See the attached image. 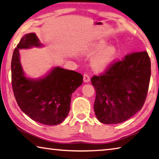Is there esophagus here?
<instances>
[{"mask_svg":"<svg viewBox=\"0 0 159 159\" xmlns=\"http://www.w3.org/2000/svg\"><path fill=\"white\" fill-rule=\"evenodd\" d=\"M83 80H84V82H89L90 81V77L87 73H84L83 75Z\"/></svg>","mask_w":159,"mask_h":159,"instance_id":"esophagus-1","label":"esophagus"}]
</instances>
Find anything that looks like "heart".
I'll return each mask as SVG.
<instances>
[{
	"label": "heart",
	"instance_id": "b5f03b06",
	"mask_svg": "<svg viewBox=\"0 0 159 159\" xmlns=\"http://www.w3.org/2000/svg\"><path fill=\"white\" fill-rule=\"evenodd\" d=\"M98 54L92 63L93 69L96 71L102 72L111 66L116 58V50L114 47H108L105 42L97 43L88 52L89 56Z\"/></svg>",
	"mask_w": 159,
	"mask_h": 159
}]
</instances>
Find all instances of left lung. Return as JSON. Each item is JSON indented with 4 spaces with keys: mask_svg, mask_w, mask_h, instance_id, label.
<instances>
[{
    "mask_svg": "<svg viewBox=\"0 0 159 159\" xmlns=\"http://www.w3.org/2000/svg\"><path fill=\"white\" fill-rule=\"evenodd\" d=\"M151 76L146 51L133 52L91 77L96 90L94 112L99 121L115 124L126 121L145 102Z\"/></svg>",
    "mask_w": 159,
    "mask_h": 159,
    "instance_id": "8db88e82",
    "label": "left lung"
}]
</instances>
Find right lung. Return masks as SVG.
<instances>
[{
  "instance_id": "obj_1",
  "label": "right lung",
  "mask_w": 159,
  "mask_h": 159,
  "mask_svg": "<svg viewBox=\"0 0 159 159\" xmlns=\"http://www.w3.org/2000/svg\"><path fill=\"white\" fill-rule=\"evenodd\" d=\"M40 45L35 33H29L23 36L14 50L11 62L12 90L23 112L38 123L54 126L68 116L72 93L82 85L83 76L57 67L43 79L26 78L22 70L19 49Z\"/></svg>"
}]
</instances>
